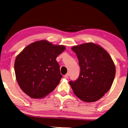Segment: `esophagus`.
<instances>
[{"instance_id":"1","label":"esophagus","mask_w":128,"mask_h":128,"mask_svg":"<svg viewBox=\"0 0 128 128\" xmlns=\"http://www.w3.org/2000/svg\"><path fill=\"white\" fill-rule=\"evenodd\" d=\"M68 76H69V74H68H68H66V75H64V78H65V79H68Z\"/></svg>"}]
</instances>
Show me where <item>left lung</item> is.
<instances>
[{
	"mask_svg": "<svg viewBox=\"0 0 128 128\" xmlns=\"http://www.w3.org/2000/svg\"><path fill=\"white\" fill-rule=\"evenodd\" d=\"M80 72L76 81L69 84L74 93L82 101H98L110 89L116 74L115 64L106 51L94 43L72 46Z\"/></svg>",
	"mask_w": 128,
	"mask_h": 128,
	"instance_id": "8db88e82",
	"label": "left lung"
}]
</instances>
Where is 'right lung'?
Wrapping results in <instances>:
<instances>
[{
    "mask_svg": "<svg viewBox=\"0 0 128 128\" xmlns=\"http://www.w3.org/2000/svg\"><path fill=\"white\" fill-rule=\"evenodd\" d=\"M64 45L41 40L28 45L15 60L16 79L23 90L32 98H42L52 92L62 76L56 58L65 50Z\"/></svg>",
    "mask_w": 128,
    "mask_h": 128,
    "instance_id": "1",
    "label": "right lung"
}]
</instances>
